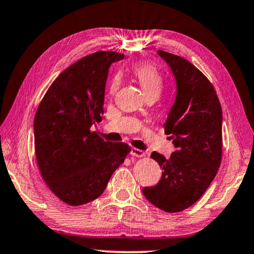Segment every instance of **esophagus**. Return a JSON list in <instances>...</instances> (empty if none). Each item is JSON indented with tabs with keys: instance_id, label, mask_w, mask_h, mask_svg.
<instances>
[{
	"instance_id": "34e87169",
	"label": "esophagus",
	"mask_w": 254,
	"mask_h": 254,
	"mask_svg": "<svg viewBox=\"0 0 254 254\" xmlns=\"http://www.w3.org/2000/svg\"><path fill=\"white\" fill-rule=\"evenodd\" d=\"M131 154L133 157H136V158H142L145 156V152L142 151V150L137 149V148H132L131 150Z\"/></svg>"
}]
</instances>
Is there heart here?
I'll list each match as a JSON object with an SVG mask.
<instances>
[{
	"label": "heart",
	"mask_w": 254,
	"mask_h": 254,
	"mask_svg": "<svg viewBox=\"0 0 254 254\" xmlns=\"http://www.w3.org/2000/svg\"><path fill=\"white\" fill-rule=\"evenodd\" d=\"M132 74L139 81L147 96L160 95L163 87V78L156 67L149 63H139L132 68ZM117 88V81L112 84L111 89Z\"/></svg>",
	"instance_id": "heart-1"
}]
</instances>
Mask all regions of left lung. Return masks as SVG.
Masks as SVG:
<instances>
[{"instance_id":"8db88e82","label":"left lung","mask_w":254,"mask_h":254,"mask_svg":"<svg viewBox=\"0 0 254 254\" xmlns=\"http://www.w3.org/2000/svg\"><path fill=\"white\" fill-rule=\"evenodd\" d=\"M158 55L173 70L177 94L165 127L176 151L170 158L152 152L162 169L156 186L144 187L150 203L167 213L195 204L213 182L222 161V107L203 72L185 58L167 51Z\"/></svg>"}]
</instances>
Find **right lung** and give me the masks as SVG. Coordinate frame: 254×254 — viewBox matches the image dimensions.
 Wrapping results in <instances>:
<instances>
[{
  "instance_id": "obj_1",
  "label": "right lung",
  "mask_w": 254,
  "mask_h": 254,
  "mask_svg": "<svg viewBox=\"0 0 254 254\" xmlns=\"http://www.w3.org/2000/svg\"><path fill=\"white\" fill-rule=\"evenodd\" d=\"M124 58L97 51L72 64L54 80L34 115V150L42 179L60 200L79 206L100 197L131 147L104 141L91 131L104 113L112 64Z\"/></svg>"
}]
</instances>
